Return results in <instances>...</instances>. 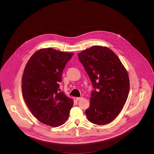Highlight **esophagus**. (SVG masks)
I'll list each match as a JSON object with an SVG mask.
<instances>
[{"label": "esophagus", "instance_id": "34e87169", "mask_svg": "<svg viewBox=\"0 0 154 154\" xmlns=\"http://www.w3.org/2000/svg\"><path fill=\"white\" fill-rule=\"evenodd\" d=\"M83 97H76V100L77 101H79V100H80V99H82Z\"/></svg>", "mask_w": 154, "mask_h": 154}]
</instances>
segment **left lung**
<instances>
[{
    "label": "left lung",
    "mask_w": 154,
    "mask_h": 154,
    "mask_svg": "<svg viewBox=\"0 0 154 154\" xmlns=\"http://www.w3.org/2000/svg\"><path fill=\"white\" fill-rule=\"evenodd\" d=\"M93 87L90 106L85 111L94 124L111 123L119 114L130 89L128 73L117 55L105 46H94L78 54Z\"/></svg>",
    "instance_id": "obj_1"
}]
</instances>
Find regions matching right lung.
I'll return each instance as SVG.
<instances>
[{
    "label": "right lung",
    "mask_w": 154,
    "mask_h": 154,
    "mask_svg": "<svg viewBox=\"0 0 154 154\" xmlns=\"http://www.w3.org/2000/svg\"><path fill=\"white\" fill-rule=\"evenodd\" d=\"M74 53L52 48L36 51L27 62L22 77V93L32 114L51 127L68 120L73 100L60 91L59 83L67 62Z\"/></svg>",
    "instance_id": "obj_1"
}]
</instances>
